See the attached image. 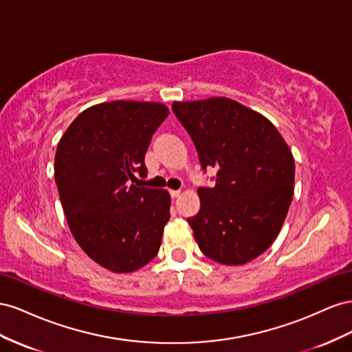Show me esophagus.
<instances>
[{
    "mask_svg": "<svg viewBox=\"0 0 352 352\" xmlns=\"http://www.w3.org/2000/svg\"><path fill=\"white\" fill-rule=\"evenodd\" d=\"M179 193H182V192H179V190H169V195H170V197H173V199L178 197Z\"/></svg>",
    "mask_w": 352,
    "mask_h": 352,
    "instance_id": "esophagus-1",
    "label": "esophagus"
}]
</instances>
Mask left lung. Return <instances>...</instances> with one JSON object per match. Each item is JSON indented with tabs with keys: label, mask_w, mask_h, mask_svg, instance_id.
<instances>
[{
	"label": "left lung",
	"mask_w": 352,
	"mask_h": 352,
	"mask_svg": "<svg viewBox=\"0 0 352 352\" xmlns=\"http://www.w3.org/2000/svg\"><path fill=\"white\" fill-rule=\"evenodd\" d=\"M173 112L214 187H199L200 209L187 218L202 254L242 265L274 242L292 202L295 160L267 118L234 100L175 102Z\"/></svg>",
	"instance_id": "obj_1"
}]
</instances>
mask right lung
Instances as JSON below:
<instances>
[{"label": "right lung", "mask_w": 352, "mask_h": 352, "mask_svg": "<svg viewBox=\"0 0 352 352\" xmlns=\"http://www.w3.org/2000/svg\"><path fill=\"white\" fill-rule=\"evenodd\" d=\"M169 110L160 103L118 102L88 107L60 138L54 178L78 245L113 273L152 261L169 219L166 190L138 187L144 155Z\"/></svg>", "instance_id": "add662e5"}]
</instances>
